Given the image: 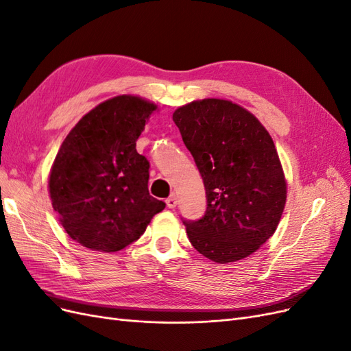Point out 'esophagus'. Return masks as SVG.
I'll return each mask as SVG.
<instances>
[{"label": "esophagus", "instance_id": "esophagus-1", "mask_svg": "<svg viewBox=\"0 0 351 351\" xmlns=\"http://www.w3.org/2000/svg\"><path fill=\"white\" fill-rule=\"evenodd\" d=\"M165 204H167V206L169 208V209H174L176 206H177V197L173 195V196H169L167 200H165Z\"/></svg>", "mask_w": 351, "mask_h": 351}]
</instances>
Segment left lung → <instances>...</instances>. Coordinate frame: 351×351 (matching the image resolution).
Wrapping results in <instances>:
<instances>
[{
    "mask_svg": "<svg viewBox=\"0 0 351 351\" xmlns=\"http://www.w3.org/2000/svg\"><path fill=\"white\" fill-rule=\"evenodd\" d=\"M206 192L205 215L183 219L192 246L217 263L256 252L278 227L287 183L272 137L247 110L202 99L174 111Z\"/></svg>",
    "mask_w": 351,
    "mask_h": 351,
    "instance_id": "8db88e82",
    "label": "left lung"
}]
</instances>
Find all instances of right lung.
<instances>
[{"label":"right lung","instance_id":"obj_1","mask_svg":"<svg viewBox=\"0 0 351 351\" xmlns=\"http://www.w3.org/2000/svg\"><path fill=\"white\" fill-rule=\"evenodd\" d=\"M156 105L132 95L99 104L73 127L49 174V196L67 234L117 252L139 239L165 208L149 195V162L136 141Z\"/></svg>","mask_w":351,"mask_h":351}]
</instances>
